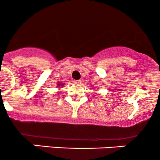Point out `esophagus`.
<instances>
[{
	"label": "esophagus",
	"mask_w": 160,
	"mask_h": 160,
	"mask_svg": "<svg viewBox=\"0 0 160 160\" xmlns=\"http://www.w3.org/2000/svg\"><path fill=\"white\" fill-rule=\"evenodd\" d=\"M74 83L75 84H80L81 83V81L80 80H74Z\"/></svg>",
	"instance_id": "obj_1"
}]
</instances>
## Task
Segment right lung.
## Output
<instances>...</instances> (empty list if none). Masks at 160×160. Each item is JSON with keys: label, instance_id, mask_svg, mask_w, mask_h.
I'll return each mask as SVG.
<instances>
[{"label": "right lung", "instance_id": "1", "mask_svg": "<svg viewBox=\"0 0 160 160\" xmlns=\"http://www.w3.org/2000/svg\"><path fill=\"white\" fill-rule=\"evenodd\" d=\"M57 85H58V87H60V86H63V84H62V83H61V82H58V83L57 84Z\"/></svg>", "mask_w": 160, "mask_h": 160}]
</instances>
